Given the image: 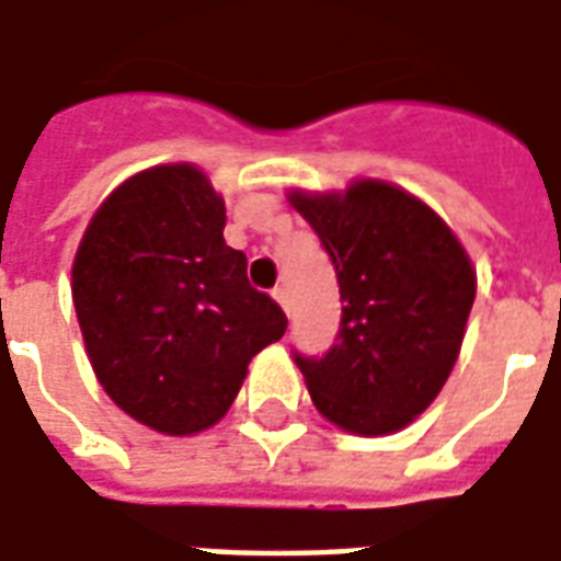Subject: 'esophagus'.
<instances>
[{"label":"esophagus","mask_w":561,"mask_h":561,"mask_svg":"<svg viewBox=\"0 0 561 561\" xmlns=\"http://www.w3.org/2000/svg\"><path fill=\"white\" fill-rule=\"evenodd\" d=\"M273 297H276V304H279L285 312H288V291H285L282 285H276V288H273Z\"/></svg>","instance_id":"obj_1"}]
</instances>
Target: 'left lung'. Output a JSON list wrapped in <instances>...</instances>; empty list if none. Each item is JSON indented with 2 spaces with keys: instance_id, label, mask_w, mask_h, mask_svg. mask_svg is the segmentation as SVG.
<instances>
[{
  "instance_id": "left-lung-1",
  "label": "left lung",
  "mask_w": 561,
  "mask_h": 561,
  "mask_svg": "<svg viewBox=\"0 0 561 561\" xmlns=\"http://www.w3.org/2000/svg\"><path fill=\"white\" fill-rule=\"evenodd\" d=\"M291 206L319 233L343 300L334 346L294 352L312 403L352 434L401 431L456 364L477 294L471 257L440 215L389 182L294 191Z\"/></svg>"
}]
</instances>
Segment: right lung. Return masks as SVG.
I'll use <instances>...</instances> for the list:
<instances>
[{"label": "right lung", "instance_id": "obj_1", "mask_svg": "<svg viewBox=\"0 0 561 561\" xmlns=\"http://www.w3.org/2000/svg\"><path fill=\"white\" fill-rule=\"evenodd\" d=\"M225 199L191 163L127 179L90 218L72 300L105 394L172 437L230 410L249 362L288 319L225 242Z\"/></svg>", "mask_w": 561, "mask_h": 561}]
</instances>
